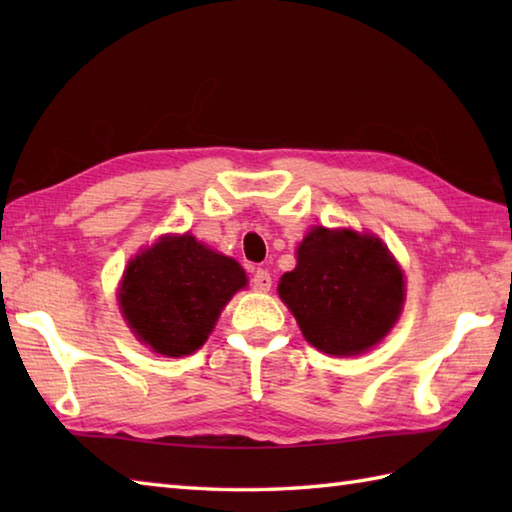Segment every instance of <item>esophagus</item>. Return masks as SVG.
I'll list each match as a JSON object with an SVG mask.
<instances>
[{"label":"esophagus","instance_id":"1","mask_svg":"<svg viewBox=\"0 0 512 512\" xmlns=\"http://www.w3.org/2000/svg\"><path fill=\"white\" fill-rule=\"evenodd\" d=\"M270 286H273V279H270V273L264 268H257L253 275V290L257 292H268Z\"/></svg>","mask_w":512,"mask_h":512}]
</instances>
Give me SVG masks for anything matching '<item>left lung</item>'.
I'll return each mask as SVG.
<instances>
[{"instance_id":"1","label":"left lung","mask_w":512,"mask_h":512,"mask_svg":"<svg viewBox=\"0 0 512 512\" xmlns=\"http://www.w3.org/2000/svg\"><path fill=\"white\" fill-rule=\"evenodd\" d=\"M279 297L317 350L361 354L396 323L405 281L374 235L317 226L297 248V268L279 281Z\"/></svg>"}]
</instances>
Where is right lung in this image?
<instances>
[{"label": "right lung", "mask_w": 512, "mask_h": 512, "mask_svg": "<svg viewBox=\"0 0 512 512\" xmlns=\"http://www.w3.org/2000/svg\"><path fill=\"white\" fill-rule=\"evenodd\" d=\"M246 273L193 235L162 237L127 266L118 301L129 328L151 350L187 356L209 339Z\"/></svg>", "instance_id": "1"}]
</instances>
